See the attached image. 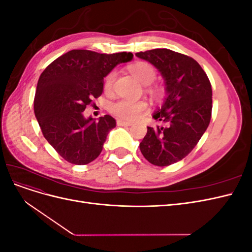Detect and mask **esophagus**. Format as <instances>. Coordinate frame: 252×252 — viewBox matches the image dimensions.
<instances>
[{"instance_id":"34e87169","label":"esophagus","mask_w":252,"mask_h":252,"mask_svg":"<svg viewBox=\"0 0 252 252\" xmlns=\"http://www.w3.org/2000/svg\"><path fill=\"white\" fill-rule=\"evenodd\" d=\"M117 125H118V126H131L132 124L129 123V122H124V121L118 120V121H117Z\"/></svg>"}]
</instances>
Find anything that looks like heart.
I'll list each match as a JSON object with an SVG mask.
<instances>
[{
  "mask_svg": "<svg viewBox=\"0 0 252 252\" xmlns=\"http://www.w3.org/2000/svg\"><path fill=\"white\" fill-rule=\"evenodd\" d=\"M129 71H130L133 77L138 79L144 85L155 81L157 77L156 69L151 64L147 62H136L129 66ZM116 78V72H109L104 80L105 89H109L112 86V83ZM148 91L154 95H159L162 94V89L159 87H149ZM147 108V104L144 101H129V100H120L114 102L110 105L109 111L116 118L123 121H133L142 114Z\"/></svg>",
  "mask_w": 252,
  "mask_h": 252,
  "instance_id": "1",
  "label": "heart"
}]
</instances>
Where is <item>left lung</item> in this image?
Instances as JSON below:
<instances>
[{
  "label": "left lung",
  "instance_id": "8db88e82",
  "mask_svg": "<svg viewBox=\"0 0 252 252\" xmlns=\"http://www.w3.org/2000/svg\"><path fill=\"white\" fill-rule=\"evenodd\" d=\"M154 65L165 82L166 97L152 118L162 126L147 127L140 143L144 158L156 166H169L184 158L207 129L212 89L207 74L192 58L166 48L135 53Z\"/></svg>",
  "mask_w": 252,
  "mask_h": 252
}]
</instances>
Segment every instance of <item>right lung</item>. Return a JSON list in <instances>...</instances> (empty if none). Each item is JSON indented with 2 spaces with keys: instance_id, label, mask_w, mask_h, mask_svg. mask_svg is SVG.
Returning <instances> with one entry per match:
<instances>
[{
  "instance_id": "obj_1",
  "label": "right lung",
  "mask_w": 252,
  "mask_h": 252,
  "mask_svg": "<svg viewBox=\"0 0 252 252\" xmlns=\"http://www.w3.org/2000/svg\"><path fill=\"white\" fill-rule=\"evenodd\" d=\"M131 52L112 55L73 49L46 67L37 81L34 114L44 138L67 162L85 165L103 149L116 120L106 114L97 121L83 111L103 93V81L114 67L130 62Z\"/></svg>"
}]
</instances>
